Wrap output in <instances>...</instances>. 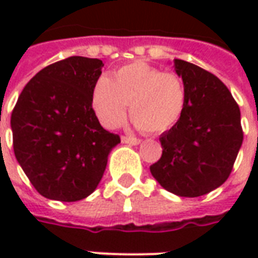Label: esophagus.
<instances>
[{"instance_id": "esophagus-1", "label": "esophagus", "mask_w": 258, "mask_h": 258, "mask_svg": "<svg viewBox=\"0 0 258 258\" xmlns=\"http://www.w3.org/2000/svg\"><path fill=\"white\" fill-rule=\"evenodd\" d=\"M121 142L130 144V145H138V144H141V140L134 138V137H121Z\"/></svg>"}]
</instances>
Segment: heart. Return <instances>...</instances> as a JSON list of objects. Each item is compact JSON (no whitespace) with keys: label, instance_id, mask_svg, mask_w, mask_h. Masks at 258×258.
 Segmentation results:
<instances>
[{"label":"heart","instance_id":"b5f03b06","mask_svg":"<svg viewBox=\"0 0 258 258\" xmlns=\"http://www.w3.org/2000/svg\"><path fill=\"white\" fill-rule=\"evenodd\" d=\"M186 88L181 76L145 62H134L102 76L92 90V107L105 128L118 127L130 116L148 134H162L182 116Z\"/></svg>","mask_w":258,"mask_h":258}]
</instances>
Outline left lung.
<instances>
[{
  "mask_svg": "<svg viewBox=\"0 0 258 258\" xmlns=\"http://www.w3.org/2000/svg\"><path fill=\"white\" fill-rule=\"evenodd\" d=\"M186 88L184 112L160 135L162 157L151 173L177 196L198 198L221 186L243 141L240 110L225 84L205 69L174 59Z\"/></svg>",
  "mask_w": 258,
  "mask_h": 258,
  "instance_id": "1",
  "label": "left lung"
}]
</instances>
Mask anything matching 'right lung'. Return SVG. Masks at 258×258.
<instances>
[{
    "label": "right lung",
    "mask_w": 258,
    "mask_h": 258,
    "mask_svg": "<svg viewBox=\"0 0 258 258\" xmlns=\"http://www.w3.org/2000/svg\"><path fill=\"white\" fill-rule=\"evenodd\" d=\"M101 59L70 56L26 84L11 116L16 160L44 198L77 202L102 179L120 137L102 127L92 109Z\"/></svg>",
    "instance_id": "right-lung-1"
}]
</instances>
